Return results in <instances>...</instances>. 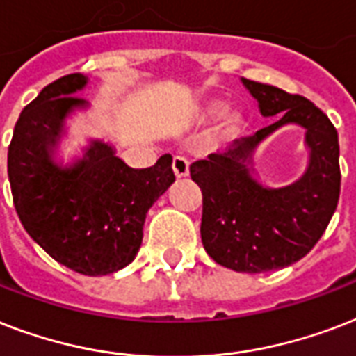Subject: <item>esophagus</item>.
<instances>
[{
  "label": "esophagus",
  "instance_id": "34e87169",
  "mask_svg": "<svg viewBox=\"0 0 356 356\" xmlns=\"http://www.w3.org/2000/svg\"><path fill=\"white\" fill-rule=\"evenodd\" d=\"M172 170H175L176 178H186V176L189 175V163H187V159L176 156V158L172 159Z\"/></svg>",
  "mask_w": 356,
  "mask_h": 356
}]
</instances>
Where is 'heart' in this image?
Instances as JSON below:
<instances>
[{"label": "heart", "instance_id": "1", "mask_svg": "<svg viewBox=\"0 0 356 356\" xmlns=\"http://www.w3.org/2000/svg\"><path fill=\"white\" fill-rule=\"evenodd\" d=\"M221 109V104L219 102H211V104H208V107H206V113H209V115H213V113H217ZM241 117H239L238 113H228L227 117H225V122H222V129L225 131H230V134H234V131H239L241 129Z\"/></svg>", "mask_w": 356, "mask_h": 356}]
</instances>
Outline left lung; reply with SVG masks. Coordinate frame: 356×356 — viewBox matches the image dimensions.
<instances>
[{"label":"left lung","instance_id":"obj_1","mask_svg":"<svg viewBox=\"0 0 356 356\" xmlns=\"http://www.w3.org/2000/svg\"><path fill=\"white\" fill-rule=\"evenodd\" d=\"M241 81L258 100L261 115L280 112L278 120L234 140L225 152L198 159L189 172L202 191L200 238L206 252L234 271L266 273L301 260L323 236L340 198V145L329 117L305 96ZM286 123L307 129L309 169L291 186L264 188L250 175L252 154Z\"/></svg>","mask_w":356,"mask_h":356}]
</instances>
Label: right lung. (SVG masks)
<instances>
[{"instance_id":"add662e5","label":"right lung","mask_w":356,"mask_h":356,"mask_svg":"<svg viewBox=\"0 0 356 356\" xmlns=\"http://www.w3.org/2000/svg\"><path fill=\"white\" fill-rule=\"evenodd\" d=\"M85 85L83 74H68L24 107L7 170L26 232L68 269L100 277L134 261L148 209L175 181V172L170 154L154 167L131 169L102 140H92L72 167L54 163L66 115L87 106L74 95Z\"/></svg>"}]
</instances>
